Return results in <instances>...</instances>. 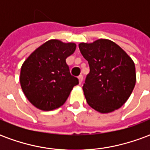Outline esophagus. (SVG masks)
Returning a JSON list of instances; mask_svg holds the SVG:
<instances>
[{"instance_id": "1", "label": "esophagus", "mask_w": 150, "mask_h": 150, "mask_svg": "<svg viewBox=\"0 0 150 150\" xmlns=\"http://www.w3.org/2000/svg\"><path fill=\"white\" fill-rule=\"evenodd\" d=\"M78 79H79V84H81L82 82H83V75H79L78 77Z\"/></svg>"}]
</instances>
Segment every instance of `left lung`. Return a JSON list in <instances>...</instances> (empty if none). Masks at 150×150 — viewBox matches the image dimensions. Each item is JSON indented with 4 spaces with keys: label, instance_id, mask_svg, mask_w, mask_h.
Masks as SVG:
<instances>
[{
    "label": "left lung",
    "instance_id": "1",
    "mask_svg": "<svg viewBox=\"0 0 150 150\" xmlns=\"http://www.w3.org/2000/svg\"><path fill=\"white\" fill-rule=\"evenodd\" d=\"M90 72L83 87L88 105L100 113L118 109L128 100L136 84V69L130 56L108 39L79 44Z\"/></svg>",
    "mask_w": 150,
    "mask_h": 150
}]
</instances>
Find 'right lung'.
<instances>
[{
    "mask_svg": "<svg viewBox=\"0 0 150 150\" xmlns=\"http://www.w3.org/2000/svg\"><path fill=\"white\" fill-rule=\"evenodd\" d=\"M76 49L74 42L50 39L25 60L20 73L23 93L34 107L51 111L61 107L79 80L71 75L66 59Z\"/></svg>",
    "mask_w": 150,
    "mask_h": 150,
    "instance_id": "add662e5",
    "label": "right lung"
}]
</instances>
